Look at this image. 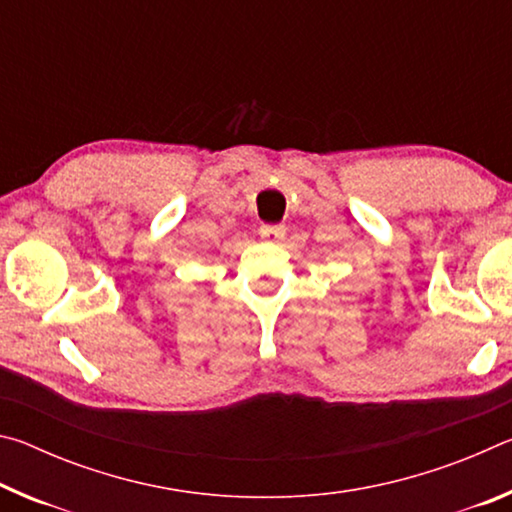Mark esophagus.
Segmentation results:
<instances>
[{
	"label": "esophagus",
	"instance_id": "obj_1",
	"mask_svg": "<svg viewBox=\"0 0 512 512\" xmlns=\"http://www.w3.org/2000/svg\"><path fill=\"white\" fill-rule=\"evenodd\" d=\"M284 235H287V228H284V225H262V228H259V237L268 241V244H275V241L284 239Z\"/></svg>",
	"mask_w": 512,
	"mask_h": 512
}]
</instances>
